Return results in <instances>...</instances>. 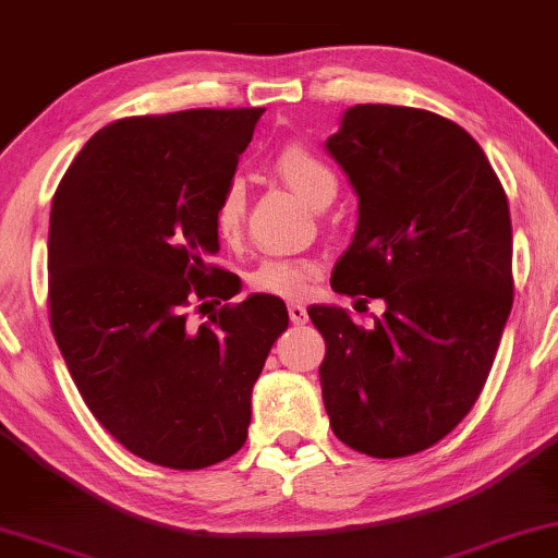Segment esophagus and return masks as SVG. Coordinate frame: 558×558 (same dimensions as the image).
<instances>
[{
    "label": "esophagus",
    "mask_w": 558,
    "mask_h": 558,
    "mask_svg": "<svg viewBox=\"0 0 558 558\" xmlns=\"http://www.w3.org/2000/svg\"><path fill=\"white\" fill-rule=\"evenodd\" d=\"M288 316H291V322H293L295 326H301V324L308 322L306 306H301V303H291V306H288Z\"/></svg>",
    "instance_id": "1"
}]
</instances>
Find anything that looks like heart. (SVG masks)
<instances>
[{"label":"heart","mask_w":558,"mask_h":558,"mask_svg":"<svg viewBox=\"0 0 558 558\" xmlns=\"http://www.w3.org/2000/svg\"><path fill=\"white\" fill-rule=\"evenodd\" d=\"M272 173L280 183H286L293 193H299L303 202L322 209L337 196L339 178L329 162L318 158L306 145L293 143L278 153L272 162ZM247 196L244 185L232 181L221 191L217 206H214V229L225 242H232L240 234ZM316 275V265L308 259H265L250 272V286L257 293L280 295V299H299L306 291L311 278Z\"/></svg>","instance_id":"obj_1"}]
</instances>
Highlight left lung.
<instances>
[{"instance_id": "1", "label": "left lung", "mask_w": 558, "mask_h": 558, "mask_svg": "<svg viewBox=\"0 0 558 558\" xmlns=\"http://www.w3.org/2000/svg\"><path fill=\"white\" fill-rule=\"evenodd\" d=\"M326 150L360 196L331 288L385 301L373 329L308 308L326 339V413L360 454H418L462 423L493 369L512 308L508 196L470 132L426 109L356 104Z\"/></svg>"}]
</instances>
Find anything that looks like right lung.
<instances>
[{
  "instance_id": "obj_1",
  "label": "right lung",
  "mask_w": 558,
  "mask_h": 558,
  "mask_svg": "<svg viewBox=\"0 0 558 558\" xmlns=\"http://www.w3.org/2000/svg\"><path fill=\"white\" fill-rule=\"evenodd\" d=\"M265 109L124 117L58 183L48 234L50 329L94 418L145 462L204 470L247 441L252 385L286 303L250 295L202 326L189 308L232 299L209 257L214 206ZM219 303V301H217Z\"/></svg>"
}]
</instances>
